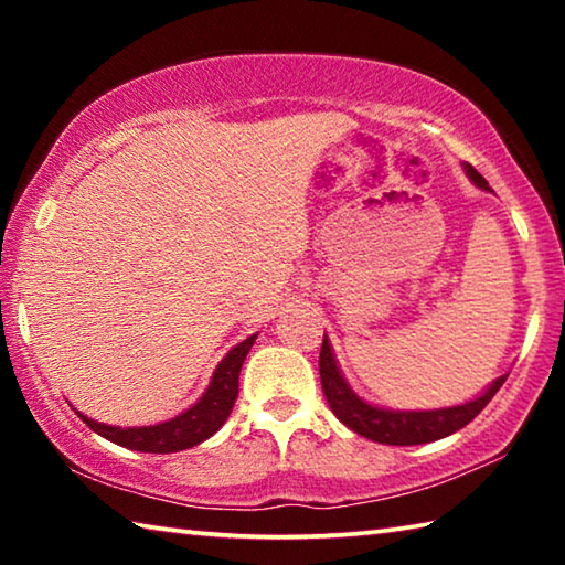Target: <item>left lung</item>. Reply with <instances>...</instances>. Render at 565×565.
Here are the masks:
<instances>
[{"label": "left lung", "mask_w": 565, "mask_h": 565, "mask_svg": "<svg viewBox=\"0 0 565 565\" xmlns=\"http://www.w3.org/2000/svg\"><path fill=\"white\" fill-rule=\"evenodd\" d=\"M468 179L473 181L478 189L491 191L489 181H486L471 164H463ZM319 374H321V388L327 396L333 414L339 416L341 424H347L351 431H356L363 438H371L376 444L386 446H416L438 441L456 434L458 428L481 414L486 404L495 396V391L503 386L505 376H499L493 384L483 391L481 396L473 401H466L461 406L448 408H431V411H394L381 408L374 404H366L361 396L353 394V388L341 376V369L337 359H333L331 343L323 337L321 353H319Z\"/></svg>", "instance_id": "8db88e82"}]
</instances>
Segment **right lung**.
Listing matches in <instances>:
<instances>
[{
  "instance_id": "obj_1",
  "label": "right lung",
  "mask_w": 565,
  "mask_h": 565,
  "mask_svg": "<svg viewBox=\"0 0 565 565\" xmlns=\"http://www.w3.org/2000/svg\"><path fill=\"white\" fill-rule=\"evenodd\" d=\"M254 337L244 339L238 347H234L226 356L218 361L212 381L204 396L196 401L194 406L186 408L184 414L164 420V424L154 426H109L102 420H94L89 416L79 414V418L87 424L94 434L107 438V441L131 448V451H145V454H174L184 451L196 444L206 441L209 436H214L218 428L224 426L234 408V401L238 396V374H242L244 359L248 349L254 347Z\"/></svg>"
}]
</instances>
